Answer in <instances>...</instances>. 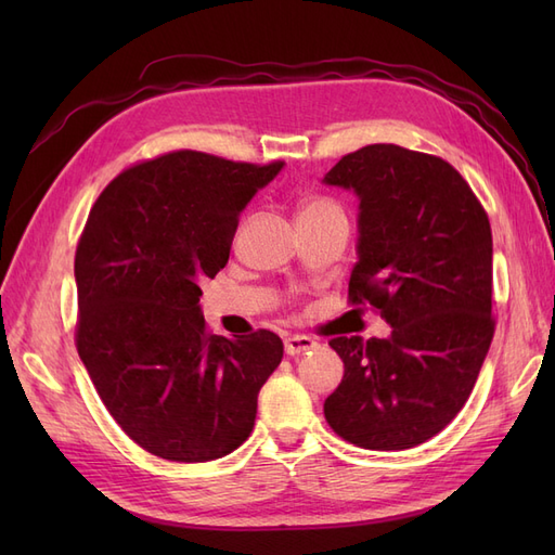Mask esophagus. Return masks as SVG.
<instances>
[{
	"label": "esophagus",
	"mask_w": 555,
	"mask_h": 555,
	"mask_svg": "<svg viewBox=\"0 0 555 555\" xmlns=\"http://www.w3.org/2000/svg\"><path fill=\"white\" fill-rule=\"evenodd\" d=\"M317 343L308 335H289L287 340H284V351H287L289 357H298V354H306V351L314 349Z\"/></svg>",
	"instance_id": "obj_1"
}]
</instances>
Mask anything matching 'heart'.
<instances>
[{
  "instance_id": "1",
  "label": "heart",
  "mask_w": 555,
  "mask_h": 555,
  "mask_svg": "<svg viewBox=\"0 0 555 555\" xmlns=\"http://www.w3.org/2000/svg\"><path fill=\"white\" fill-rule=\"evenodd\" d=\"M306 210H338L335 208L333 204H326V201H312V204H308L306 208H304V212Z\"/></svg>"
}]
</instances>
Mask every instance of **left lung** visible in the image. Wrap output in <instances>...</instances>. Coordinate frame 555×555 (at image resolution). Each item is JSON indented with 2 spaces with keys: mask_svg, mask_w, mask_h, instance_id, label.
I'll return each instance as SVG.
<instances>
[{
  "mask_svg": "<svg viewBox=\"0 0 555 555\" xmlns=\"http://www.w3.org/2000/svg\"><path fill=\"white\" fill-rule=\"evenodd\" d=\"M322 182L359 198L351 304L391 326L389 338L328 343L345 375L324 416L357 447L412 449L461 412L489 354V217L451 164L393 143L345 155Z\"/></svg>",
  "mask_w": 555,
  "mask_h": 555,
  "instance_id": "left-lung-1",
  "label": "left lung"
}]
</instances>
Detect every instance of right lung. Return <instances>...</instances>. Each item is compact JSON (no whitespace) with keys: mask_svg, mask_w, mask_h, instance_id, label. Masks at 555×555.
Wrapping results in <instances>:
<instances>
[{"mask_svg":"<svg viewBox=\"0 0 555 555\" xmlns=\"http://www.w3.org/2000/svg\"><path fill=\"white\" fill-rule=\"evenodd\" d=\"M282 169L180 150L117 176L90 210L74 263L78 357L111 416L159 459H222L255 428L282 340L210 335L198 298Z\"/></svg>","mask_w":555,"mask_h":555,"instance_id":"1","label":"right lung"}]
</instances>
